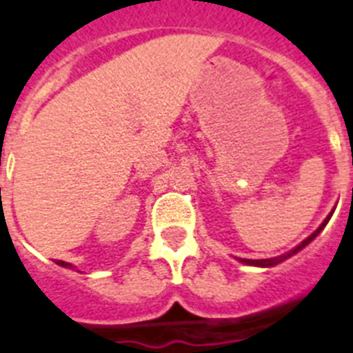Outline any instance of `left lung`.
Instances as JSON below:
<instances>
[{"mask_svg": "<svg viewBox=\"0 0 353 353\" xmlns=\"http://www.w3.org/2000/svg\"><path fill=\"white\" fill-rule=\"evenodd\" d=\"M330 216H332V214H328V218L325 219L323 223H321V225H320V228H318V230H316V232H312L311 236L307 237L305 241H302V243H300V245H298L296 248H294V250H291V252H289V254L282 255V257H275V259H261V261H250V259H243V261H241V263L250 264V266H263V268H268V266H275V264L282 263V261H285V259H288V257H291V255H294V254H296V252H300V250H302V248H305V246L309 245V243H311V241L314 239V237L318 236V234H320L321 230H323V228H325V225H327V223H328V219H330Z\"/></svg>", "mask_w": 353, "mask_h": 353, "instance_id": "1", "label": "left lung"}]
</instances>
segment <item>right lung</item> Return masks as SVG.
Instances as JSON below:
<instances>
[{
  "mask_svg": "<svg viewBox=\"0 0 353 353\" xmlns=\"http://www.w3.org/2000/svg\"><path fill=\"white\" fill-rule=\"evenodd\" d=\"M57 264H59V266H64V268H71V264L69 263H64V261H55Z\"/></svg>",
  "mask_w": 353,
  "mask_h": 353,
  "instance_id": "obj_1",
  "label": "right lung"
}]
</instances>
